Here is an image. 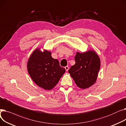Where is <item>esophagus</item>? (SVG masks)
I'll return each instance as SVG.
<instances>
[{
  "instance_id": "1",
  "label": "esophagus",
  "mask_w": 126,
  "mask_h": 126,
  "mask_svg": "<svg viewBox=\"0 0 126 126\" xmlns=\"http://www.w3.org/2000/svg\"><path fill=\"white\" fill-rule=\"evenodd\" d=\"M65 69L66 71H67L68 70V69H69V67L68 66H65Z\"/></svg>"
}]
</instances>
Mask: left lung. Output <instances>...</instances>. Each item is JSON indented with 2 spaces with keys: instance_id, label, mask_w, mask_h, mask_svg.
<instances>
[{
  "instance_id": "left-lung-1",
  "label": "left lung",
  "mask_w": 126,
  "mask_h": 126,
  "mask_svg": "<svg viewBox=\"0 0 126 126\" xmlns=\"http://www.w3.org/2000/svg\"><path fill=\"white\" fill-rule=\"evenodd\" d=\"M75 59L76 63L68 72L79 88H88L96 81L101 66L100 59L94 50L78 52Z\"/></svg>"
}]
</instances>
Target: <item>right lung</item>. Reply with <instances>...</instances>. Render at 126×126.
Returning a JSON list of instances; mask_svg holds the SVG:
<instances>
[{"label":"right lung","instance_id":"right-lung-1","mask_svg":"<svg viewBox=\"0 0 126 126\" xmlns=\"http://www.w3.org/2000/svg\"><path fill=\"white\" fill-rule=\"evenodd\" d=\"M51 52L37 49L32 53L28 62V70L35 84L49 90L57 84L65 69L60 65L57 59H53Z\"/></svg>","mask_w":126,"mask_h":126}]
</instances>
